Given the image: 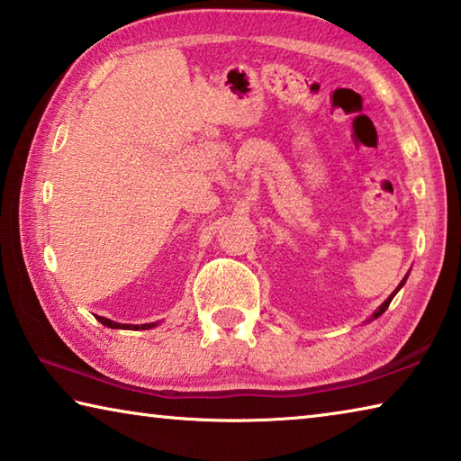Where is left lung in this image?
Listing matches in <instances>:
<instances>
[{
  "label": "left lung",
  "instance_id": "8db88e82",
  "mask_svg": "<svg viewBox=\"0 0 461 461\" xmlns=\"http://www.w3.org/2000/svg\"><path fill=\"white\" fill-rule=\"evenodd\" d=\"M404 280H407V276H404V278H402V283L399 285V288H401V286L404 285ZM399 288H396V291H394L393 294H390V296H388V299H386L384 303H382V305H380V307H378L376 311H374V315H372V319H376V317H380L382 313H384V311H386V309H388V305H390V301H393V299H394V294H396V293H399Z\"/></svg>",
  "mask_w": 461,
  "mask_h": 461
}]
</instances>
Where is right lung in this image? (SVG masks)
<instances>
[{
	"label": "right lung",
	"instance_id": "1",
	"mask_svg": "<svg viewBox=\"0 0 461 461\" xmlns=\"http://www.w3.org/2000/svg\"><path fill=\"white\" fill-rule=\"evenodd\" d=\"M99 323H104L107 327H112V330H150L154 327V323H146V325H126V323H115L112 319H105V317H97Z\"/></svg>",
	"mask_w": 461,
	"mask_h": 461
}]
</instances>
